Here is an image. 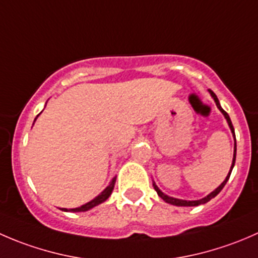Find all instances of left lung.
Masks as SVG:
<instances>
[{"mask_svg":"<svg viewBox=\"0 0 258 258\" xmlns=\"http://www.w3.org/2000/svg\"><path fill=\"white\" fill-rule=\"evenodd\" d=\"M209 92H210L211 97H212V98H213V101H215V103H216V106H217V108H218V110H220V111H221V113H222L223 116H225L226 121H227V123H228V127H230L231 132H232L233 140H235V147H233V158H232V165H231V168H230V171H228V175L226 176L225 181H223L222 183H221L220 186L217 187V188H216V189H213V191L211 192V194L207 195V196H205L204 199H200V200H194V201H187V200L175 199V197H171V196H168V195L163 194V192L161 191L160 188H158V187H157V184L155 183V181H152L153 188L156 189V192H157V195H158V196H160L161 199L163 200V201H165V202H167V204H170V205H173V206H179V207H192V206H199V205H204V204H207V202L211 201V200H212L213 197H216V196H217L218 194H220L221 191H222V188H223V187H225V184L227 183L228 178H230V176H231V172H232V168H233V166H235V162H236V151H237V147H236V136H235V128H233V126H232V122H231V118H230V116H228L227 112H226V111L223 110L222 107H221V105H220V101H218L217 96H216L215 93H213L212 91H211V90H209Z\"/></svg>","mask_w":258,"mask_h":258,"instance_id":"1","label":"left lung"}]
</instances>
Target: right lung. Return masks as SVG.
I'll use <instances>...</instances> for the list:
<instances>
[{
  "label": "right lung",
  "mask_w": 258,
  "mask_h": 258,
  "mask_svg": "<svg viewBox=\"0 0 258 258\" xmlns=\"http://www.w3.org/2000/svg\"><path fill=\"white\" fill-rule=\"evenodd\" d=\"M38 116H40V114H38ZM37 117H36V118H37ZM36 118H35V121H36ZM114 183H116V177H113L112 179H111L110 184H108V186L106 187V188L103 189V191L101 192L98 196H96L95 199L91 200V201L87 202V204L82 205V206L76 207V209H59V210L64 211V212H86V211L93 209V207H96V206H98V205L103 204V202H105L106 200H107L108 197L111 196V194H112V191H113Z\"/></svg>",
  "instance_id": "add662e5"
}]
</instances>
